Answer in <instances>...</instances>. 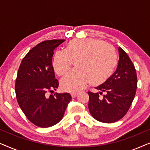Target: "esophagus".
I'll return each instance as SVG.
<instances>
[{
  "instance_id": "1",
  "label": "esophagus",
  "mask_w": 150,
  "mask_h": 150,
  "mask_svg": "<svg viewBox=\"0 0 150 150\" xmlns=\"http://www.w3.org/2000/svg\"><path fill=\"white\" fill-rule=\"evenodd\" d=\"M78 95H79V93H71V96L72 98H76V96H78Z\"/></svg>"
}]
</instances>
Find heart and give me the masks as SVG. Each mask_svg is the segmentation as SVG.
<instances>
[{
  "label": "heart",
  "mask_w": 150,
  "mask_h": 150,
  "mask_svg": "<svg viewBox=\"0 0 150 150\" xmlns=\"http://www.w3.org/2000/svg\"><path fill=\"white\" fill-rule=\"evenodd\" d=\"M75 62L78 69L63 78L61 87L64 91L79 92L89 82L92 86L106 83L114 72L117 54L113 46L93 38L74 39L67 43L65 51H57L53 59L55 73L62 76Z\"/></svg>",
  "instance_id": "obj_1"
}]
</instances>
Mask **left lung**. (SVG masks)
<instances>
[{
  "mask_svg": "<svg viewBox=\"0 0 150 150\" xmlns=\"http://www.w3.org/2000/svg\"><path fill=\"white\" fill-rule=\"evenodd\" d=\"M119 54L116 71L106 83L96 87L99 92H88L90 113L100 122L113 123L124 117L136 94L137 76L134 65L120 47Z\"/></svg>",
  "mask_w": 150,
  "mask_h": 150,
  "instance_id": "left-lung-1",
  "label": "left lung"
}]
</instances>
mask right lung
I'll use <instances>...</instances> for the list:
<instances>
[{
	"label": "right lung",
	"mask_w": 150,
	"mask_h": 150,
	"mask_svg": "<svg viewBox=\"0 0 150 150\" xmlns=\"http://www.w3.org/2000/svg\"><path fill=\"white\" fill-rule=\"evenodd\" d=\"M65 40H52L36 45L22 59L16 80L18 103L28 120L48 128L62 120L71 100L68 93H52L59 87L52 66L55 48Z\"/></svg>",
	"instance_id": "add662e5"
}]
</instances>
